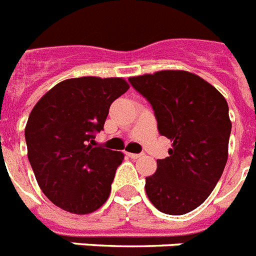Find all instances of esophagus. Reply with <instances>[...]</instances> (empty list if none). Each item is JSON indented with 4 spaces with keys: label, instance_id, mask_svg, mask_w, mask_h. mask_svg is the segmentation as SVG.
<instances>
[{
    "label": "esophagus",
    "instance_id": "1",
    "mask_svg": "<svg viewBox=\"0 0 256 256\" xmlns=\"http://www.w3.org/2000/svg\"><path fill=\"white\" fill-rule=\"evenodd\" d=\"M128 158H132V159H138V158H140L143 155V154H130L128 152Z\"/></svg>",
    "mask_w": 256,
    "mask_h": 256
}]
</instances>
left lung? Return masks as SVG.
Segmentation results:
<instances>
[{
    "label": "left lung",
    "instance_id": "left-lung-1",
    "mask_svg": "<svg viewBox=\"0 0 256 256\" xmlns=\"http://www.w3.org/2000/svg\"><path fill=\"white\" fill-rule=\"evenodd\" d=\"M151 104L158 130L171 139L170 156L146 178V193L158 210L180 216L206 200L228 162L232 132L225 97L188 70H159L130 78Z\"/></svg>",
    "mask_w": 256,
    "mask_h": 256
}]
</instances>
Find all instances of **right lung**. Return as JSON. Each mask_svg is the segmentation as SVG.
Returning <instances> with one entry per match:
<instances>
[{"instance_id": "right-lung-1", "label": "right lung", "mask_w": 256, "mask_h": 256, "mask_svg": "<svg viewBox=\"0 0 256 256\" xmlns=\"http://www.w3.org/2000/svg\"><path fill=\"white\" fill-rule=\"evenodd\" d=\"M128 89L121 78H68L31 110L24 128L28 162L42 192L63 210L88 214L108 200L124 156L93 146L94 135Z\"/></svg>"}]
</instances>
